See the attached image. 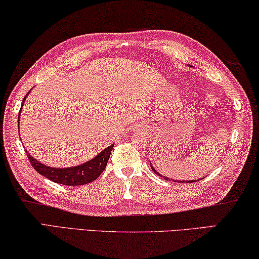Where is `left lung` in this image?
Wrapping results in <instances>:
<instances>
[{"label":"left lung","instance_id":"1","mask_svg":"<svg viewBox=\"0 0 259 259\" xmlns=\"http://www.w3.org/2000/svg\"><path fill=\"white\" fill-rule=\"evenodd\" d=\"M150 166H151V169L153 170L155 174L159 175L160 178H163V179L166 180V181H170V179H168V178H166V176H163V175H161L160 173H158V171L154 169V167L152 166L151 162H150ZM202 179H203V178H200V179H198V180H189V181H188V180H184V181H181V180H173V181H174V182H179V183H183V182H186V183H194V182H196V181H200V180H202Z\"/></svg>","mask_w":259,"mask_h":259}]
</instances>
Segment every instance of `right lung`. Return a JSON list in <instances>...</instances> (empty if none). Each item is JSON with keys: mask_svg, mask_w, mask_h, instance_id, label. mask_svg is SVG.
Returning a JSON list of instances; mask_svg holds the SVG:
<instances>
[{"mask_svg": "<svg viewBox=\"0 0 259 259\" xmlns=\"http://www.w3.org/2000/svg\"><path fill=\"white\" fill-rule=\"evenodd\" d=\"M32 89L28 91L30 93ZM28 93L24 97L22 108L24 102L26 100V97ZM22 108H20V112H22ZM20 112L18 115V129H19V118H20ZM114 147V144H112L108 147H106L105 150H102L100 153H98L93 159L89 160L81 165H77L73 167H65V168H56V167H51L44 165L42 162H40L35 158L32 157V155L27 153V157L30 159L31 165L33 166L34 169L38 171L39 174L45 176L46 179H49L51 181L60 184H64V186H84V184L91 183L94 180L98 179L102 171L105 170L106 165H107L108 159L110 157V153H112V150Z\"/></svg>", "mask_w": 259, "mask_h": 259, "instance_id": "add662e5", "label": "right lung"}]
</instances>
